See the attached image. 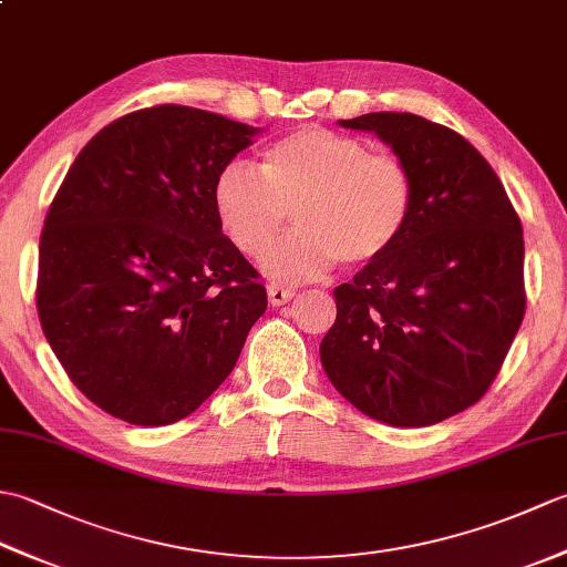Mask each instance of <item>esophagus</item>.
Returning a JSON list of instances; mask_svg holds the SVG:
<instances>
[{"mask_svg":"<svg viewBox=\"0 0 567 567\" xmlns=\"http://www.w3.org/2000/svg\"><path fill=\"white\" fill-rule=\"evenodd\" d=\"M295 297V290H290V287H280V285H270L268 287V299L272 307H282L290 302V299Z\"/></svg>","mask_w":567,"mask_h":567,"instance_id":"obj_1","label":"esophagus"}]
</instances>
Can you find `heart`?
I'll list each match as a JSON object with an SVG mask.
<instances>
[{
  "label": "heart",
  "instance_id": "b5f03b06",
  "mask_svg": "<svg viewBox=\"0 0 567 567\" xmlns=\"http://www.w3.org/2000/svg\"><path fill=\"white\" fill-rule=\"evenodd\" d=\"M214 212L250 260L270 256L292 212L297 231L275 250L268 272L280 282L307 280L336 260L368 268L390 256L412 219L414 179L390 153L307 126L272 141L260 173L226 165L214 183Z\"/></svg>",
  "mask_w": 567,
  "mask_h": 567
}]
</instances>
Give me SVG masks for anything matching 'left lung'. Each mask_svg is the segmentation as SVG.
<instances>
[{
  "mask_svg": "<svg viewBox=\"0 0 567 567\" xmlns=\"http://www.w3.org/2000/svg\"><path fill=\"white\" fill-rule=\"evenodd\" d=\"M339 124L375 134L409 167L414 212L390 256L333 290L321 365L370 419L439 424L487 392L522 327V221L497 173L455 131L396 112Z\"/></svg>",
  "mask_w": 567,
  "mask_h": 567,
  "instance_id": "left-lung-1",
  "label": "left lung"
}]
</instances>
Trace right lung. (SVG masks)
<instances>
[{"instance_id":"add662e5","label":"right lung","mask_w":567,"mask_h":567,"mask_svg":"<svg viewBox=\"0 0 567 567\" xmlns=\"http://www.w3.org/2000/svg\"><path fill=\"white\" fill-rule=\"evenodd\" d=\"M260 128L161 104L104 126L48 209L35 307L72 384L136 426L189 416L268 295L221 234L214 183Z\"/></svg>"}]
</instances>
